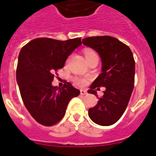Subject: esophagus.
Masks as SVG:
<instances>
[{
    "instance_id": "1",
    "label": "esophagus",
    "mask_w": 156,
    "mask_h": 156,
    "mask_svg": "<svg viewBox=\"0 0 156 156\" xmlns=\"http://www.w3.org/2000/svg\"><path fill=\"white\" fill-rule=\"evenodd\" d=\"M80 94H81V95H85V94H87V90H80Z\"/></svg>"
}]
</instances>
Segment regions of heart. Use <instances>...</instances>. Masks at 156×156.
<instances>
[{
    "instance_id": "b5f03b06",
    "label": "heart",
    "mask_w": 156,
    "mask_h": 156,
    "mask_svg": "<svg viewBox=\"0 0 156 156\" xmlns=\"http://www.w3.org/2000/svg\"><path fill=\"white\" fill-rule=\"evenodd\" d=\"M94 54V52L91 50H86L84 51V55H85V58L89 57L90 55ZM75 81L76 83H78L79 85H84L86 83V80L83 79H80V78H76Z\"/></svg>"
}]
</instances>
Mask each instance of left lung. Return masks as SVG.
Masks as SVG:
<instances>
[{
	"label": "left lung",
	"mask_w": 156,
	"mask_h": 156,
	"mask_svg": "<svg viewBox=\"0 0 156 156\" xmlns=\"http://www.w3.org/2000/svg\"><path fill=\"white\" fill-rule=\"evenodd\" d=\"M83 44L96 51L101 60V73L87 92L97 96L94 88L105 87L98 104L89 108L88 115L100 126H111L120 119L133 92L135 75L133 53L127 45L109 36L87 37L83 39Z\"/></svg>",
	"instance_id": "obj_1"
}]
</instances>
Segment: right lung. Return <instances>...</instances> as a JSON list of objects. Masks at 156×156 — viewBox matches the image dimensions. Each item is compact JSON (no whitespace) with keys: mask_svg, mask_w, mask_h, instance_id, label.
I'll return each mask as SVG.
<instances>
[{"mask_svg":"<svg viewBox=\"0 0 156 156\" xmlns=\"http://www.w3.org/2000/svg\"><path fill=\"white\" fill-rule=\"evenodd\" d=\"M81 39L65 41L37 38L20 51L16 69V80L22 99L30 115L44 126H53L66 114L69 101L80 90L66 83L62 87H54V73L64 67L65 62Z\"/></svg>","mask_w":156,"mask_h":156,"instance_id":"right-lung-1","label":"right lung"}]
</instances>
